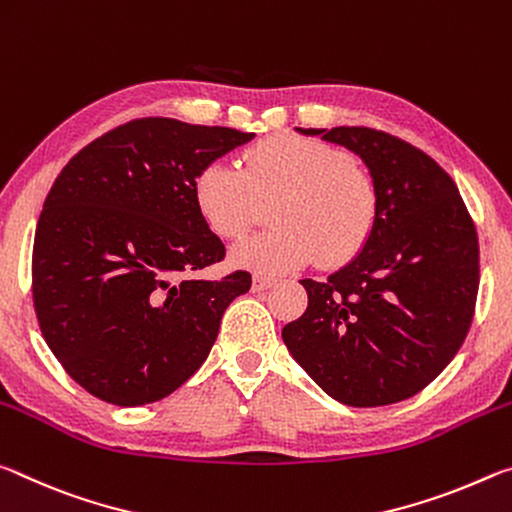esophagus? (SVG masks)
Listing matches in <instances>:
<instances>
[{"label": "esophagus", "instance_id": "esophagus-1", "mask_svg": "<svg viewBox=\"0 0 512 512\" xmlns=\"http://www.w3.org/2000/svg\"><path fill=\"white\" fill-rule=\"evenodd\" d=\"M274 283H276V279H272V276H263V274H256V276H254V290H256V292L272 288Z\"/></svg>", "mask_w": 512, "mask_h": 512}]
</instances>
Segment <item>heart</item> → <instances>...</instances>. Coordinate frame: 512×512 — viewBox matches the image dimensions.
<instances>
[{
  "label": "heart",
  "mask_w": 512,
  "mask_h": 512,
  "mask_svg": "<svg viewBox=\"0 0 512 512\" xmlns=\"http://www.w3.org/2000/svg\"><path fill=\"white\" fill-rule=\"evenodd\" d=\"M272 229L233 249V263L256 272H283L317 263L342 265L370 240L379 217V190L370 172L324 140L281 136L247 149L242 167L213 161L195 179V201L208 226L238 240L272 199Z\"/></svg>",
  "instance_id": "obj_1"
}]
</instances>
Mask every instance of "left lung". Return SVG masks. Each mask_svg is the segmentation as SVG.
Returning a JSON list of instances; mask_svg holds the SVG:
<instances>
[{
	"mask_svg": "<svg viewBox=\"0 0 512 512\" xmlns=\"http://www.w3.org/2000/svg\"><path fill=\"white\" fill-rule=\"evenodd\" d=\"M363 158L379 217L356 258L304 279L308 308L283 326L292 358L354 408L417 395L463 345L479 292V238L454 179L422 149L367 127L297 129Z\"/></svg>",
	"mask_w": 512,
	"mask_h": 512,
	"instance_id": "obj_1",
	"label": "left lung"
}]
</instances>
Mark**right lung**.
<instances>
[{"mask_svg": "<svg viewBox=\"0 0 512 512\" xmlns=\"http://www.w3.org/2000/svg\"><path fill=\"white\" fill-rule=\"evenodd\" d=\"M254 133L142 117L92 140L38 217L33 308L58 363L115 406L152 404L204 363L249 272H192L226 249L195 201L199 170Z\"/></svg>", "mask_w": 512, "mask_h": 512, "instance_id": "add662e5", "label": "right lung"}]
</instances>
